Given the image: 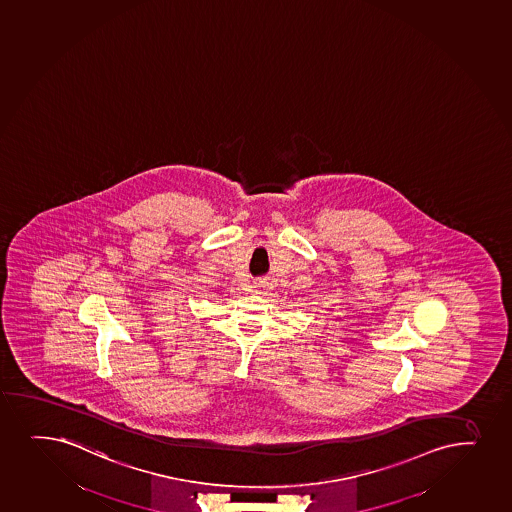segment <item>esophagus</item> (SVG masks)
I'll use <instances>...</instances> for the list:
<instances>
[{"mask_svg":"<svg viewBox=\"0 0 512 512\" xmlns=\"http://www.w3.org/2000/svg\"><path fill=\"white\" fill-rule=\"evenodd\" d=\"M254 290H256V292H259V290H261V288H263V283H254Z\"/></svg>","mask_w":512,"mask_h":512,"instance_id":"obj_1","label":"esophagus"}]
</instances>
